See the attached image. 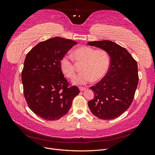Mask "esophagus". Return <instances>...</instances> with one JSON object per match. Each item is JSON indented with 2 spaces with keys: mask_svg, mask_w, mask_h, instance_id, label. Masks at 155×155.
<instances>
[{
  "mask_svg": "<svg viewBox=\"0 0 155 155\" xmlns=\"http://www.w3.org/2000/svg\"><path fill=\"white\" fill-rule=\"evenodd\" d=\"M79 90H80V91H86V88H84V87H79Z\"/></svg>",
  "mask_w": 155,
  "mask_h": 155,
  "instance_id": "obj_1",
  "label": "esophagus"
}]
</instances>
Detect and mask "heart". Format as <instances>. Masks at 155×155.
Instances as JSON below:
<instances>
[{
  "label": "heart",
  "instance_id": "heart-1",
  "mask_svg": "<svg viewBox=\"0 0 155 155\" xmlns=\"http://www.w3.org/2000/svg\"><path fill=\"white\" fill-rule=\"evenodd\" d=\"M73 57L77 62L83 61L82 72L75 77L72 83L84 85L93 80L99 81L105 76L109 67V58L104 50H94L88 46H81L73 51ZM63 73L69 78H74L75 67L72 59L65 55L60 61Z\"/></svg>",
  "mask_w": 155,
  "mask_h": 155
}]
</instances>
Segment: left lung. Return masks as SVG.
I'll return each mask as SVG.
<instances>
[{
  "mask_svg": "<svg viewBox=\"0 0 155 155\" xmlns=\"http://www.w3.org/2000/svg\"><path fill=\"white\" fill-rule=\"evenodd\" d=\"M87 44L105 50L110 58L104 78L91 87L94 98L88 102V107L100 119H114L132 104L138 83L137 63L125 48L112 41H91Z\"/></svg>",
  "mask_w": 155,
  "mask_h": 155,
  "instance_id": "1",
  "label": "left lung"
}]
</instances>
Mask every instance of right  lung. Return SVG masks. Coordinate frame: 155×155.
<instances>
[{
    "mask_svg": "<svg viewBox=\"0 0 155 155\" xmlns=\"http://www.w3.org/2000/svg\"><path fill=\"white\" fill-rule=\"evenodd\" d=\"M78 43L55 37L41 42L27 54L21 78L30 109L45 120L54 121L66 114L75 96L76 86H68L60 61Z\"/></svg>",
    "mask_w": 155,
    "mask_h": 155,
    "instance_id": "obj_1",
    "label": "right lung"
}]
</instances>
